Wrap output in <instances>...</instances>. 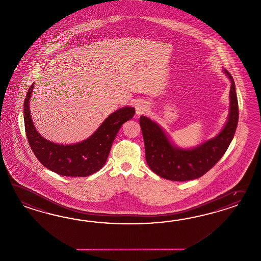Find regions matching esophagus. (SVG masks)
<instances>
[{"label": "esophagus", "instance_id": "34e87169", "mask_svg": "<svg viewBox=\"0 0 261 261\" xmlns=\"http://www.w3.org/2000/svg\"><path fill=\"white\" fill-rule=\"evenodd\" d=\"M147 111V105L146 102H139L136 106V114H145Z\"/></svg>", "mask_w": 261, "mask_h": 261}]
</instances>
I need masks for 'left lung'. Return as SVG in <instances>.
I'll return each instance as SVG.
<instances>
[{
    "mask_svg": "<svg viewBox=\"0 0 261 261\" xmlns=\"http://www.w3.org/2000/svg\"><path fill=\"white\" fill-rule=\"evenodd\" d=\"M223 71L231 81L230 111L225 126L213 139L190 149L175 147L157 123L141 116L146 160L154 173L177 181L198 179L214 167L225 153L238 126L239 104L233 76L227 70Z\"/></svg>",
    "mask_w": 261,
    "mask_h": 261,
    "instance_id": "1",
    "label": "left lung"
}]
</instances>
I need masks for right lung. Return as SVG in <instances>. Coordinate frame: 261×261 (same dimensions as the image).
<instances>
[{
	"label": "right lung",
	"mask_w": 261,
	"mask_h": 261,
	"mask_svg": "<svg viewBox=\"0 0 261 261\" xmlns=\"http://www.w3.org/2000/svg\"><path fill=\"white\" fill-rule=\"evenodd\" d=\"M33 88L32 84L24 99L23 117L27 141L40 164L55 173L67 177H86L101 169L121 126L134 117V108H122L110 114L86 140L73 145H59L40 136L34 126L29 110Z\"/></svg>",
	"instance_id": "right-lung-1"
}]
</instances>
